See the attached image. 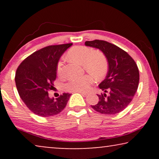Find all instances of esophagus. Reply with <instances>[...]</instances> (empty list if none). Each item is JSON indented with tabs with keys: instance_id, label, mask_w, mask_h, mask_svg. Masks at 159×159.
<instances>
[{
	"instance_id": "34e87169",
	"label": "esophagus",
	"mask_w": 159,
	"mask_h": 159,
	"mask_svg": "<svg viewBox=\"0 0 159 159\" xmlns=\"http://www.w3.org/2000/svg\"><path fill=\"white\" fill-rule=\"evenodd\" d=\"M76 93H80V94H82V95H88V93H87L81 92V91H77V92H76Z\"/></svg>"
}]
</instances>
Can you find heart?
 I'll use <instances>...</instances> for the list:
<instances>
[{"instance_id":"1","label":"heart","mask_w":159,"mask_h":159,"mask_svg":"<svg viewBox=\"0 0 159 159\" xmlns=\"http://www.w3.org/2000/svg\"><path fill=\"white\" fill-rule=\"evenodd\" d=\"M67 57L70 60L83 64V67L88 73L98 80L103 79L108 71V61L106 56L101 51H93L90 48L82 45L73 47L67 53ZM56 74L58 77L64 76V64L62 61L58 63ZM93 78L90 75L72 78L66 84L67 90L72 92H84L90 88Z\"/></svg>"}]
</instances>
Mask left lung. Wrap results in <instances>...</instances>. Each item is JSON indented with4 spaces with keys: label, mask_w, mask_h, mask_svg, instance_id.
I'll use <instances>...</instances> for the list:
<instances>
[{
    "label": "left lung",
    "mask_w": 159,
    "mask_h": 159,
    "mask_svg": "<svg viewBox=\"0 0 159 159\" xmlns=\"http://www.w3.org/2000/svg\"><path fill=\"white\" fill-rule=\"evenodd\" d=\"M84 44L101 50L108 64L106 79L99 84L103 93L98 95V102L91 107L106 115L122 111L131 103L138 88L140 75L135 61L127 52L107 41L95 40Z\"/></svg>",
    "instance_id": "obj_1"
}]
</instances>
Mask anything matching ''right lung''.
I'll return each instance as SVG.
<instances>
[{
    "instance_id": "add662e5",
    "label": "right lung",
    "mask_w": 159,
    "mask_h": 159,
    "mask_svg": "<svg viewBox=\"0 0 159 159\" xmlns=\"http://www.w3.org/2000/svg\"><path fill=\"white\" fill-rule=\"evenodd\" d=\"M71 45L67 43L43 48L26 58L17 68L15 82L19 96L36 115L55 116L66 107L71 94L64 93L54 98L49 96L48 93L54 89L58 60Z\"/></svg>"
}]
</instances>
